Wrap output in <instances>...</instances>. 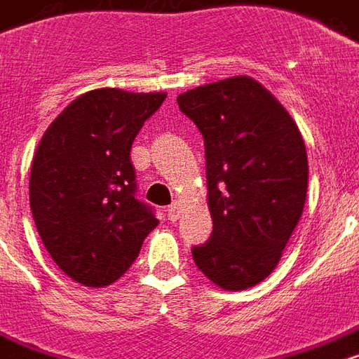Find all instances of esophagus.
I'll return each instance as SVG.
<instances>
[{"instance_id": "1", "label": "esophagus", "mask_w": 359, "mask_h": 359, "mask_svg": "<svg viewBox=\"0 0 359 359\" xmlns=\"http://www.w3.org/2000/svg\"><path fill=\"white\" fill-rule=\"evenodd\" d=\"M182 213V205H180V201H172L171 207H169V219L177 220Z\"/></svg>"}]
</instances>
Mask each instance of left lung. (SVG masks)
Segmentation results:
<instances>
[{
    "label": "left lung",
    "mask_w": 359,
    "mask_h": 359,
    "mask_svg": "<svg viewBox=\"0 0 359 359\" xmlns=\"http://www.w3.org/2000/svg\"><path fill=\"white\" fill-rule=\"evenodd\" d=\"M203 135L213 233L192 249L215 285L243 291L274 272L301 220L306 146L278 98L249 76L200 85L177 97Z\"/></svg>",
    "instance_id": "left-lung-1"
}]
</instances>
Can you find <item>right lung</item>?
Here are the masks:
<instances>
[{
	"label": "right lung",
	"mask_w": 359,
	"mask_h": 359,
	"mask_svg": "<svg viewBox=\"0 0 359 359\" xmlns=\"http://www.w3.org/2000/svg\"><path fill=\"white\" fill-rule=\"evenodd\" d=\"M165 93L95 89L47 127L30 171L45 249L68 278L104 287L126 274L159 220L135 200L131 146Z\"/></svg>",
	"instance_id": "right-lung-1"
}]
</instances>
